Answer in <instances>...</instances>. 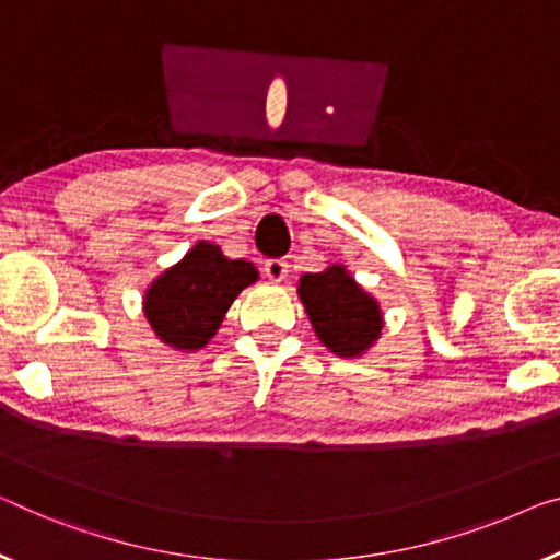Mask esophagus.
I'll return each instance as SVG.
<instances>
[{
  "label": "esophagus",
  "mask_w": 560,
  "mask_h": 560,
  "mask_svg": "<svg viewBox=\"0 0 560 560\" xmlns=\"http://www.w3.org/2000/svg\"><path fill=\"white\" fill-rule=\"evenodd\" d=\"M265 278L268 280H272V282H282L288 278V272H290V265H288V260H282V257H275V260H268L265 262Z\"/></svg>",
  "instance_id": "esophagus-1"
}]
</instances>
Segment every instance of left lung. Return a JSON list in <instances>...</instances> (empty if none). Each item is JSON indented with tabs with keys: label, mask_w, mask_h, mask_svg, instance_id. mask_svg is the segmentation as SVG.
Masks as SVG:
<instances>
[{
	"label": "left lung",
	"mask_w": 560,
	"mask_h": 560,
	"mask_svg": "<svg viewBox=\"0 0 560 560\" xmlns=\"http://www.w3.org/2000/svg\"><path fill=\"white\" fill-rule=\"evenodd\" d=\"M298 295L317 340L338 358H363L381 340L385 325L381 303L346 265L332 262L323 272H305Z\"/></svg>",
	"instance_id": "1"
}]
</instances>
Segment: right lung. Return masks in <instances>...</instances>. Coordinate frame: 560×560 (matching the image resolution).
Returning a JSON list of instances; mask_svg holds the SVG:
<instances>
[{
	"instance_id": "add662e5",
	"label": "right lung",
	"mask_w": 560,
	"mask_h": 560,
	"mask_svg": "<svg viewBox=\"0 0 560 560\" xmlns=\"http://www.w3.org/2000/svg\"><path fill=\"white\" fill-rule=\"evenodd\" d=\"M260 272L247 260H230L220 245L200 240L179 262L154 278L142 313L160 342L179 352L202 350L220 330L230 305Z\"/></svg>"
}]
</instances>
